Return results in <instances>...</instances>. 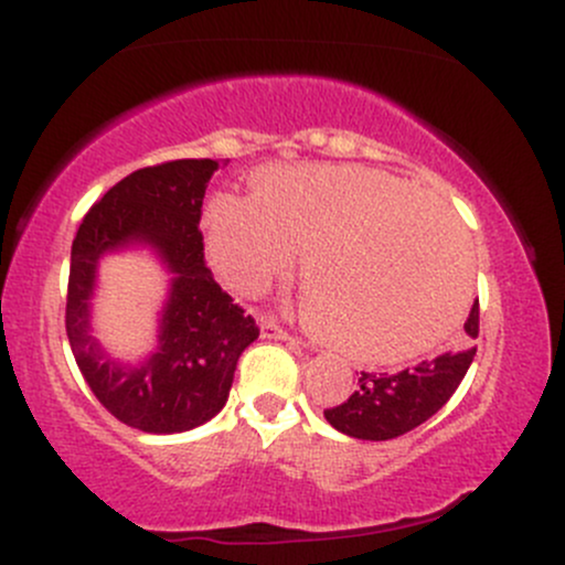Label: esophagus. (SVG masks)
Returning <instances> with one entry per match:
<instances>
[{
	"label": "esophagus",
	"instance_id": "obj_1",
	"mask_svg": "<svg viewBox=\"0 0 565 565\" xmlns=\"http://www.w3.org/2000/svg\"><path fill=\"white\" fill-rule=\"evenodd\" d=\"M260 334L265 340H291V334L276 319H260Z\"/></svg>",
	"mask_w": 565,
	"mask_h": 565
}]
</instances>
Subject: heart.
<instances>
[{
	"label": "heart",
	"mask_w": 565,
	"mask_h": 565,
	"mask_svg": "<svg viewBox=\"0 0 565 565\" xmlns=\"http://www.w3.org/2000/svg\"><path fill=\"white\" fill-rule=\"evenodd\" d=\"M204 228L212 265L242 295L274 287L305 249V316L364 364L430 350L470 295L472 249L457 217L366 167L265 170L255 196L212 199Z\"/></svg>",
	"instance_id": "obj_1"
}]
</instances>
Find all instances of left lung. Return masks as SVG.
I'll use <instances>...</instances> for the list:
<instances>
[{"mask_svg":"<svg viewBox=\"0 0 565 565\" xmlns=\"http://www.w3.org/2000/svg\"><path fill=\"white\" fill-rule=\"evenodd\" d=\"M465 334L468 340L478 337V302L472 305L465 321ZM472 355H476V348L468 342L462 350H451L404 372H361L359 391L350 395L345 404L327 408L323 417L334 430L350 438L391 440L404 436L430 419L438 408H444L468 374Z\"/></svg>","mask_w":565,"mask_h":565,"instance_id":"8db88e82","label":"left lung"}]
</instances>
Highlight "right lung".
Here are the masks:
<instances>
[{
	"instance_id": "1",
	"label": "right lung",
	"mask_w": 565,
	"mask_h": 565,
	"mask_svg": "<svg viewBox=\"0 0 565 565\" xmlns=\"http://www.w3.org/2000/svg\"><path fill=\"white\" fill-rule=\"evenodd\" d=\"M215 159H178L127 174L82 220L71 246L66 332L89 391L135 430L185 433L228 401L238 355L260 329L204 263L201 201ZM142 245L171 274L158 348L140 362L108 356L92 334L96 268L106 254Z\"/></svg>"
}]
</instances>
